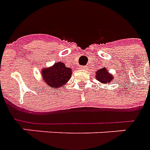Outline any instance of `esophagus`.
<instances>
[{
  "label": "esophagus",
  "instance_id": "1",
  "mask_svg": "<svg viewBox=\"0 0 150 150\" xmlns=\"http://www.w3.org/2000/svg\"><path fill=\"white\" fill-rule=\"evenodd\" d=\"M81 69H83V70H86L87 69V67L86 66H81L80 67Z\"/></svg>",
  "mask_w": 150,
  "mask_h": 150
}]
</instances>
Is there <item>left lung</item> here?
<instances>
[{
  "instance_id": "obj_1",
  "label": "left lung",
  "mask_w": 150,
  "mask_h": 150,
  "mask_svg": "<svg viewBox=\"0 0 150 150\" xmlns=\"http://www.w3.org/2000/svg\"><path fill=\"white\" fill-rule=\"evenodd\" d=\"M95 74V78L96 80H98L99 82L103 84H110L114 80V77L113 75L108 72V69H107V67H104L103 69H98L96 72Z\"/></svg>"
}]
</instances>
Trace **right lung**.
<instances>
[{"instance_id":"obj_1","label":"right lung","mask_w":150,"mask_h":150,"mask_svg":"<svg viewBox=\"0 0 150 150\" xmlns=\"http://www.w3.org/2000/svg\"><path fill=\"white\" fill-rule=\"evenodd\" d=\"M72 73V69L60 61L52 66L43 68L41 71L43 82L51 90L64 86L71 78Z\"/></svg>"}]
</instances>
